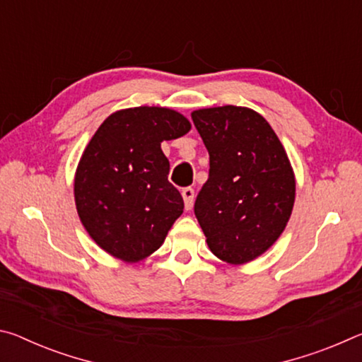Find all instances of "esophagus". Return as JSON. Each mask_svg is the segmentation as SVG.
Listing matches in <instances>:
<instances>
[{
    "label": "esophagus",
    "instance_id": "obj_1",
    "mask_svg": "<svg viewBox=\"0 0 362 362\" xmlns=\"http://www.w3.org/2000/svg\"><path fill=\"white\" fill-rule=\"evenodd\" d=\"M182 196H183V203H185V209L189 211L193 207V203H194V189L189 188V187L183 188Z\"/></svg>",
    "mask_w": 362,
    "mask_h": 362
}]
</instances>
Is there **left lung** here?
<instances>
[{
    "label": "left lung",
    "instance_id": "obj_1",
    "mask_svg": "<svg viewBox=\"0 0 362 362\" xmlns=\"http://www.w3.org/2000/svg\"><path fill=\"white\" fill-rule=\"evenodd\" d=\"M192 119L211 166L194 216L212 254L230 265H244L265 254L289 222L293 169L272 126L252 108H199Z\"/></svg>",
    "mask_w": 362,
    "mask_h": 362
}]
</instances>
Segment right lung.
<instances>
[{"mask_svg":"<svg viewBox=\"0 0 362 362\" xmlns=\"http://www.w3.org/2000/svg\"><path fill=\"white\" fill-rule=\"evenodd\" d=\"M189 129L175 110L134 107L110 115L86 145L73 183L76 211L94 243L115 259L150 257L182 216L161 142Z\"/></svg>","mask_w":362,"mask_h":362,"instance_id":"right-lung-1","label":"right lung"}]
</instances>
